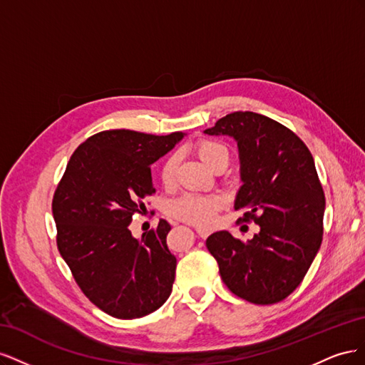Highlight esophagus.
<instances>
[{"instance_id": "esophagus-1", "label": "esophagus", "mask_w": 365, "mask_h": 365, "mask_svg": "<svg viewBox=\"0 0 365 365\" xmlns=\"http://www.w3.org/2000/svg\"><path fill=\"white\" fill-rule=\"evenodd\" d=\"M196 233L200 235L202 239H205V237H208V235H210V230H205V228H196Z\"/></svg>"}]
</instances>
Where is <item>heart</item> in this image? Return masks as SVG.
I'll return each mask as SVG.
<instances>
[{"label": "heart", "instance_id": "heart-1", "mask_svg": "<svg viewBox=\"0 0 365 365\" xmlns=\"http://www.w3.org/2000/svg\"><path fill=\"white\" fill-rule=\"evenodd\" d=\"M193 149L196 152V155L200 157V160L210 169L219 161L227 164L228 152L222 145H219L216 141L200 140L195 143ZM176 165H178V158H176V155H169L163 161L160 169V180L164 185H170L173 182ZM224 205V197L216 193H187L178 197V200H173L172 202H169L168 208L173 217L182 220V222L200 227H210L215 222L217 212Z\"/></svg>", "mask_w": 365, "mask_h": 365}]
</instances>
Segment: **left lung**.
Wrapping results in <instances>:
<instances>
[{
    "label": "left lung",
    "mask_w": 365,
    "mask_h": 365,
    "mask_svg": "<svg viewBox=\"0 0 365 365\" xmlns=\"http://www.w3.org/2000/svg\"><path fill=\"white\" fill-rule=\"evenodd\" d=\"M237 143L240 181L235 208L260 227L251 240L227 230L207 239L228 289L254 304L284 300L302 283L323 240L324 192L315 163L292 130L269 117L231 113L204 130Z\"/></svg>",
    "instance_id": "8db88e82"
}]
</instances>
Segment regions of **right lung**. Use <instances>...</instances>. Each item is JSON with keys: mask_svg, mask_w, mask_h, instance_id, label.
<instances>
[{"mask_svg": "<svg viewBox=\"0 0 365 365\" xmlns=\"http://www.w3.org/2000/svg\"><path fill=\"white\" fill-rule=\"evenodd\" d=\"M103 130L74 150L53 197L58 248L74 280L98 309L134 319L160 309L172 292L176 257L165 237L170 225L132 236V216L155 193L150 165L184 138Z\"/></svg>", "mask_w": 365, "mask_h": 365, "instance_id": "right-lung-1", "label": "right lung"}]
</instances>
